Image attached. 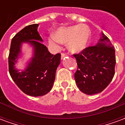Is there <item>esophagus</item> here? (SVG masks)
Here are the masks:
<instances>
[{
	"instance_id": "1",
	"label": "esophagus",
	"mask_w": 125,
	"mask_h": 125,
	"mask_svg": "<svg viewBox=\"0 0 125 125\" xmlns=\"http://www.w3.org/2000/svg\"><path fill=\"white\" fill-rule=\"evenodd\" d=\"M66 55H67L65 54V53H62L61 54V58H62V59H63V58H64V57H65Z\"/></svg>"
}]
</instances>
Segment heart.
<instances>
[{
	"label": "heart",
	"mask_w": 125,
	"mask_h": 125,
	"mask_svg": "<svg viewBox=\"0 0 125 125\" xmlns=\"http://www.w3.org/2000/svg\"><path fill=\"white\" fill-rule=\"evenodd\" d=\"M91 33L85 25H76L58 29L49 39V43L57 45L68 43V49L73 53H78L86 48L89 44Z\"/></svg>",
	"instance_id": "1"
}]
</instances>
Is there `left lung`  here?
Returning a JSON list of instances; mask_svg holds the SVG:
<instances>
[{
  "instance_id": "8db88e82",
  "label": "left lung",
  "mask_w": 125,
  "mask_h": 125,
  "mask_svg": "<svg viewBox=\"0 0 125 125\" xmlns=\"http://www.w3.org/2000/svg\"><path fill=\"white\" fill-rule=\"evenodd\" d=\"M73 56L78 64L74 78L80 90L88 95L102 92L115 75V50L109 39L102 33L95 46Z\"/></svg>"
}]
</instances>
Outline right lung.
<instances>
[{
	"label": "right lung",
	"mask_w": 125,
	"mask_h": 125,
	"mask_svg": "<svg viewBox=\"0 0 125 125\" xmlns=\"http://www.w3.org/2000/svg\"><path fill=\"white\" fill-rule=\"evenodd\" d=\"M38 26L30 25L17 33L12 39L9 55V70L13 81L25 94L35 97L45 95L52 90L61 60L60 53L53 55L41 43L43 39L37 31ZM23 42L31 44L34 50L27 68L21 73L14 64Z\"/></svg>",
	"instance_id": "add662e5"
}]
</instances>
